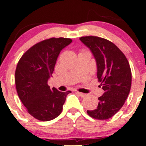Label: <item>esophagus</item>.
<instances>
[{"instance_id":"esophagus-1","label":"esophagus","mask_w":146,"mask_h":146,"mask_svg":"<svg viewBox=\"0 0 146 146\" xmlns=\"http://www.w3.org/2000/svg\"><path fill=\"white\" fill-rule=\"evenodd\" d=\"M76 94L78 95L80 98H85V97L86 96V94L82 93V92H76Z\"/></svg>"}]
</instances>
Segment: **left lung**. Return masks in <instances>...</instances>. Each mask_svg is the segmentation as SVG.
<instances>
[{"label": "left lung", "instance_id": "left-lung-1", "mask_svg": "<svg viewBox=\"0 0 146 146\" xmlns=\"http://www.w3.org/2000/svg\"><path fill=\"white\" fill-rule=\"evenodd\" d=\"M80 39L95 56L98 82L104 90L98 98V107L87 113L95 119L106 120L117 114L127 99L131 86L130 65L123 53L110 41L95 36Z\"/></svg>", "mask_w": 146, "mask_h": 146}]
</instances>
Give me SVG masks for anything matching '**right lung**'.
Wrapping results in <instances>:
<instances>
[{"instance_id": "add662e5", "label": "right lung", "mask_w": 146, "mask_h": 146, "mask_svg": "<svg viewBox=\"0 0 146 146\" xmlns=\"http://www.w3.org/2000/svg\"><path fill=\"white\" fill-rule=\"evenodd\" d=\"M71 42L69 38L45 39L29 48L17 63L15 76L17 95L27 112L38 120L47 121L58 117L71 92L51 89L48 85L60 52Z\"/></svg>"}]
</instances>
